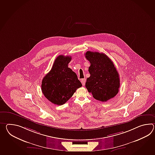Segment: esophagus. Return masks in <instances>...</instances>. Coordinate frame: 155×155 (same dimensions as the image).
Here are the masks:
<instances>
[{"label": "esophagus", "mask_w": 155, "mask_h": 155, "mask_svg": "<svg viewBox=\"0 0 155 155\" xmlns=\"http://www.w3.org/2000/svg\"><path fill=\"white\" fill-rule=\"evenodd\" d=\"M86 80L85 78H84V79H81V83H82V84L83 86H84L85 85V83H86Z\"/></svg>", "instance_id": "obj_1"}]
</instances>
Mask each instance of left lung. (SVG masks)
Listing matches in <instances>:
<instances>
[{
  "mask_svg": "<svg viewBox=\"0 0 155 155\" xmlns=\"http://www.w3.org/2000/svg\"><path fill=\"white\" fill-rule=\"evenodd\" d=\"M86 58L91 63L86 87L93 97L102 102L116 96L119 91L120 80L114 63L107 55L99 52L87 51Z\"/></svg>",
  "mask_w": 155,
  "mask_h": 155,
  "instance_id": "1",
  "label": "left lung"
}]
</instances>
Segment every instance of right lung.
<instances>
[{
	"label": "right lung",
	"instance_id": "right-lung-1",
	"mask_svg": "<svg viewBox=\"0 0 155 155\" xmlns=\"http://www.w3.org/2000/svg\"><path fill=\"white\" fill-rule=\"evenodd\" d=\"M71 57L59 55L52 69L41 82V91L48 100L57 105H62L72 97L77 89L82 86L76 73L68 64Z\"/></svg>",
	"mask_w": 155,
	"mask_h": 155
}]
</instances>
